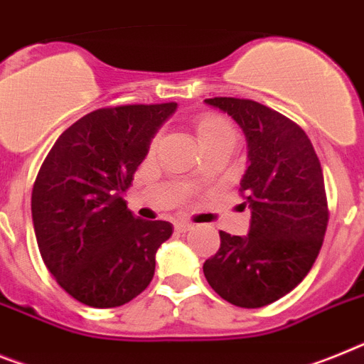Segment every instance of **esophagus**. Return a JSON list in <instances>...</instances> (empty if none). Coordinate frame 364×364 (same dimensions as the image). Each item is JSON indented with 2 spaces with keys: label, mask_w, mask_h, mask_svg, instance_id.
Here are the masks:
<instances>
[{
  "label": "esophagus",
  "mask_w": 364,
  "mask_h": 364,
  "mask_svg": "<svg viewBox=\"0 0 364 364\" xmlns=\"http://www.w3.org/2000/svg\"><path fill=\"white\" fill-rule=\"evenodd\" d=\"M191 228H193V225H191V223H186V220H176L175 223V232H178V234H186V232H189Z\"/></svg>",
  "instance_id": "esophagus-1"
}]
</instances>
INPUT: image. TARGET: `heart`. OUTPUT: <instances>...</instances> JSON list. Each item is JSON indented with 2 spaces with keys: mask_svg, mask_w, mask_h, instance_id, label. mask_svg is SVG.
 <instances>
[{
  "mask_svg": "<svg viewBox=\"0 0 364 364\" xmlns=\"http://www.w3.org/2000/svg\"><path fill=\"white\" fill-rule=\"evenodd\" d=\"M195 132H197L198 144L200 147H208V145L217 144V141H235V129L232 127L226 117L219 116V114H200L195 121ZM158 136H154L151 141V149L156 147Z\"/></svg>",
  "mask_w": 364,
  "mask_h": 364,
  "instance_id": "b5f03b06",
  "label": "heart"
}]
</instances>
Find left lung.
<instances>
[{
  "mask_svg": "<svg viewBox=\"0 0 364 364\" xmlns=\"http://www.w3.org/2000/svg\"><path fill=\"white\" fill-rule=\"evenodd\" d=\"M248 141L239 193L252 210L245 237L219 232L204 262L208 284L226 302L256 309L291 293L311 271L330 219L324 175L311 139L284 114L252 99L213 97Z\"/></svg>",
  "mask_w": 364,
  "mask_h": 364,
  "instance_id": "8db88e82",
  "label": "left lung"
}]
</instances>
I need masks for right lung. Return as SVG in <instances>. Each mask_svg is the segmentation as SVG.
<instances>
[{"instance_id": "add662e5", "label": "right lung", "mask_w": 364, "mask_h": 364, "mask_svg": "<svg viewBox=\"0 0 364 364\" xmlns=\"http://www.w3.org/2000/svg\"><path fill=\"white\" fill-rule=\"evenodd\" d=\"M176 102L93 110L58 136L34 180L31 212L42 259L80 304L119 307L144 293L166 220L130 213L121 193Z\"/></svg>"}]
</instances>
